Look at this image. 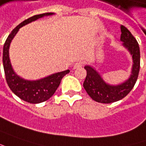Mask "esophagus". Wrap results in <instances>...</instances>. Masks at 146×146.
I'll return each instance as SVG.
<instances>
[{"label":"esophagus","instance_id":"34e87169","mask_svg":"<svg viewBox=\"0 0 146 146\" xmlns=\"http://www.w3.org/2000/svg\"><path fill=\"white\" fill-rule=\"evenodd\" d=\"M83 65H84V62H83V61H81V60H80V61H77V62H76V63L74 64V65H73V69H78V68L81 67Z\"/></svg>","mask_w":146,"mask_h":146}]
</instances>
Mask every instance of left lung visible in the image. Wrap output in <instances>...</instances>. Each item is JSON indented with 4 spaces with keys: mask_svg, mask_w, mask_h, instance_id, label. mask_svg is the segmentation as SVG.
<instances>
[{
    "mask_svg": "<svg viewBox=\"0 0 146 146\" xmlns=\"http://www.w3.org/2000/svg\"><path fill=\"white\" fill-rule=\"evenodd\" d=\"M121 40L123 41V45L130 52L133 56V65L131 76L121 85L112 86L107 85L95 69L91 66L86 65L85 69L87 75L83 86L89 96L95 102L109 104L121 100L131 91L137 80L140 70L139 44L127 28L121 25Z\"/></svg>",
    "mask_w": 146,
    "mask_h": 146,
    "instance_id": "obj_1",
    "label": "left lung"
}]
</instances>
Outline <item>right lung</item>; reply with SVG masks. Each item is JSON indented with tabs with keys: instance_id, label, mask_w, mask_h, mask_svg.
<instances>
[{
	"instance_id": "right-lung-1",
	"label": "right lung",
	"mask_w": 146,
	"mask_h": 146,
	"mask_svg": "<svg viewBox=\"0 0 146 146\" xmlns=\"http://www.w3.org/2000/svg\"><path fill=\"white\" fill-rule=\"evenodd\" d=\"M52 14L53 13H45L42 14L35 15L24 21L23 22L18 25L11 32L10 34L7 37L3 48V66H4L5 79L8 86L18 98L22 99L25 102L32 104L44 102L51 98L57 90L61 79L64 77L65 75L69 73V70L67 69L63 72L54 73L51 76H48L37 81L24 80L18 77L13 70L9 60V48L12 40L14 37L16 33L18 32L20 28L44 16Z\"/></svg>"
}]
</instances>
